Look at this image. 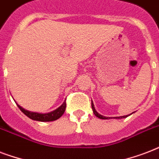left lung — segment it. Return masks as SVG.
Listing matches in <instances>:
<instances>
[{
	"mask_svg": "<svg viewBox=\"0 0 159 159\" xmlns=\"http://www.w3.org/2000/svg\"><path fill=\"white\" fill-rule=\"evenodd\" d=\"M92 110H93V113L95 114V116H97V117H98V118L100 119H102V120H107V119H111V117H106V116H102V115H100V114H98L97 112V111L95 110V107H94V105H93V103H92ZM125 117H127V116H120V117H116V119H120V118H125Z\"/></svg>",
	"mask_w": 159,
	"mask_h": 159,
	"instance_id": "obj_1",
	"label": "left lung"
}]
</instances>
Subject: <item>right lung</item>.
Here are the masks:
<instances>
[{
	"label": "right lung",
	"instance_id": "add662e5",
	"mask_svg": "<svg viewBox=\"0 0 159 159\" xmlns=\"http://www.w3.org/2000/svg\"><path fill=\"white\" fill-rule=\"evenodd\" d=\"M17 104V103H16ZM18 107L20 108L22 112H23L26 116H28L29 118L31 119V120H34L37 121H53L56 120L57 119H59L61 116L63 115V113L65 112V109H66V101H65L62 105L60 107L55 110V111H52L50 113L47 114H40V113H36V112H31V111H26L24 108H22L20 106H19L17 104Z\"/></svg>",
	"mask_w": 159,
	"mask_h": 159
}]
</instances>
